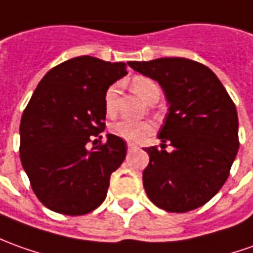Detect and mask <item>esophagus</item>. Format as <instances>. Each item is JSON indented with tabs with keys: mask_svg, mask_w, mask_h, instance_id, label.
Masks as SVG:
<instances>
[{
	"mask_svg": "<svg viewBox=\"0 0 253 253\" xmlns=\"http://www.w3.org/2000/svg\"><path fill=\"white\" fill-rule=\"evenodd\" d=\"M137 145L134 144V142H127V148L128 149H131V148H135Z\"/></svg>",
	"mask_w": 253,
	"mask_h": 253,
	"instance_id": "obj_1",
	"label": "esophagus"
}]
</instances>
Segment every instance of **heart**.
Returning a JSON list of instances; mask_svg holds the SVG:
<instances>
[{
  "label": "heart",
  "mask_w": 253,
  "mask_h": 253,
  "mask_svg": "<svg viewBox=\"0 0 253 253\" xmlns=\"http://www.w3.org/2000/svg\"><path fill=\"white\" fill-rule=\"evenodd\" d=\"M131 88L133 91L142 98L144 101L151 102L156 95H159V87L156 85L155 82L144 76H135L131 80ZM118 95H119V87L118 84H112L105 91L104 95V108L105 113L108 116H115L118 111ZM111 133L118 135L120 138L127 141H138L142 140L152 133L154 127L148 122H133V120H118L113 122L109 126Z\"/></svg>",
  "instance_id": "heart-1"
}]
</instances>
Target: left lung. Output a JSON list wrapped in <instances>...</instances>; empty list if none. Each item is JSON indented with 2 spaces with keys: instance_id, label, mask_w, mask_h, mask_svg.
<instances>
[{
  "instance_id": "1",
  "label": "left lung",
  "mask_w": 253,
  "mask_h": 253,
  "mask_svg": "<svg viewBox=\"0 0 253 253\" xmlns=\"http://www.w3.org/2000/svg\"><path fill=\"white\" fill-rule=\"evenodd\" d=\"M130 68L156 80L169 104L159 140L145 148L142 173L148 198L166 212L184 213L219 192L238 152V115L234 102L209 68L185 58L130 62ZM165 142L173 147L166 150Z\"/></svg>"
}]
</instances>
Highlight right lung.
I'll return each instance as SVG.
<instances>
[{
	"instance_id": "add662e5",
	"label": "right lung",
	"mask_w": 253,
	"mask_h": 253,
	"mask_svg": "<svg viewBox=\"0 0 253 253\" xmlns=\"http://www.w3.org/2000/svg\"><path fill=\"white\" fill-rule=\"evenodd\" d=\"M130 62L77 56L52 68L33 92L20 120V161L40 202L80 216L106 198L111 174L126 158V142L106 134L104 95L127 75ZM101 138V137H99Z\"/></svg>"
}]
</instances>
